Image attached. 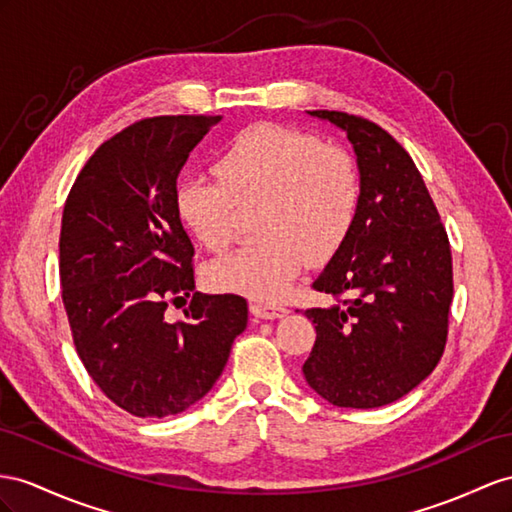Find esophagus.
I'll return each mask as SVG.
<instances>
[{
	"label": "esophagus",
	"mask_w": 512,
	"mask_h": 512,
	"mask_svg": "<svg viewBox=\"0 0 512 512\" xmlns=\"http://www.w3.org/2000/svg\"><path fill=\"white\" fill-rule=\"evenodd\" d=\"M290 311L285 305H268V303H251V313L255 318L261 320H274V318H283L285 313Z\"/></svg>",
	"instance_id": "esophagus-1"
}]
</instances>
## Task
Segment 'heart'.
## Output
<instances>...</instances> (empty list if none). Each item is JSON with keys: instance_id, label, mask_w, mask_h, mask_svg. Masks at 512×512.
Returning a JSON list of instances; mask_svg holds the SVG:
<instances>
[{"instance_id": "1", "label": "heart", "mask_w": 512, "mask_h": 512, "mask_svg": "<svg viewBox=\"0 0 512 512\" xmlns=\"http://www.w3.org/2000/svg\"><path fill=\"white\" fill-rule=\"evenodd\" d=\"M361 179L352 155L294 127L261 123L235 136L216 173H188L177 207L209 251H225L240 227V207L255 205L257 238L218 259V290L277 300L307 264L337 253L357 218Z\"/></svg>"}]
</instances>
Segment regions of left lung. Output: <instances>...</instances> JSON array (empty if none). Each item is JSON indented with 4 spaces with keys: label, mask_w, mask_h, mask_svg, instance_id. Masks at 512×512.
<instances>
[{
    "label": "left lung",
    "mask_w": 512,
    "mask_h": 512,
    "mask_svg": "<svg viewBox=\"0 0 512 512\" xmlns=\"http://www.w3.org/2000/svg\"><path fill=\"white\" fill-rule=\"evenodd\" d=\"M346 131L361 199L344 244L313 281L335 305L307 309L316 344L303 365L311 389L344 409H376L435 370L454 296L450 240L411 155L363 116L313 110Z\"/></svg>",
    "instance_id": "obj_1"
}]
</instances>
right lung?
Returning <instances> with one entry per match:
<instances>
[{"label":"right lung","instance_id":"obj_1","mask_svg":"<svg viewBox=\"0 0 512 512\" xmlns=\"http://www.w3.org/2000/svg\"><path fill=\"white\" fill-rule=\"evenodd\" d=\"M218 121L179 114L127 125L88 157L64 203L60 285L75 350L95 385L136 417L201 400L248 322L242 296L201 292L186 321L163 318L194 290L177 177Z\"/></svg>","mask_w":512,"mask_h":512}]
</instances>
